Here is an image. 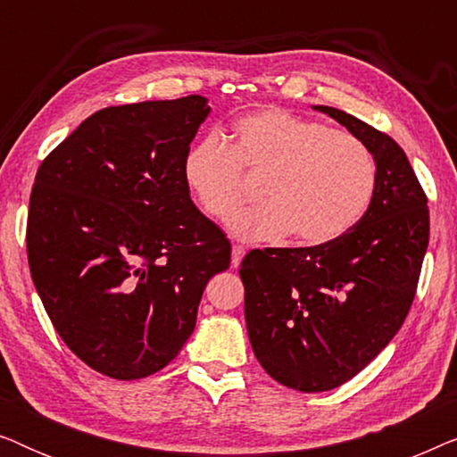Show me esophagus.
Returning <instances> with one entry per match:
<instances>
[{"label":"esophagus","mask_w":457,"mask_h":457,"mask_svg":"<svg viewBox=\"0 0 457 457\" xmlns=\"http://www.w3.org/2000/svg\"><path fill=\"white\" fill-rule=\"evenodd\" d=\"M243 255H245V247L243 245H233V258H230V264H233V268H237L241 264Z\"/></svg>","instance_id":"esophagus-1"}]
</instances>
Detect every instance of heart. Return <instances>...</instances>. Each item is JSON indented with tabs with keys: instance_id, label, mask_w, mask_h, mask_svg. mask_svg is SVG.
I'll return each instance as SVG.
<instances>
[{
	"instance_id": "1",
	"label": "heart",
	"mask_w": 457,
	"mask_h": 457,
	"mask_svg": "<svg viewBox=\"0 0 457 457\" xmlns=\"http://www.w3.org/2000/svg\"><path fill=\"white\" fill-rule=\"evenodd\" d=\"M247 174L264 177L266 202L230 218L245 241L293 233L305 245L339 239L370 208L378 168L368 145L345 130L268 108L237 118L233 145L210 130L187 149L183 180L205 216H228L247 193Z\"/></svg>"
}]
</instances>
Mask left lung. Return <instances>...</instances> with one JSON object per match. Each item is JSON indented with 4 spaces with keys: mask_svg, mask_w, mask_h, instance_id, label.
I'll return each instance as SVG.
<instances>
[{
    "mask_svg": "<svg viewBox=\"0 0 457 457\" xmlns=\"http://www.w3.org/2000/svg\"><path fill=\"white\" fill-rule=\"evenodd\" d=\"M370 149L377 191L364 218L314 247L253 249L241 262L249 341L277 383L335 389L402 328L428 247L427 193L403 149L370 124L316 105Z\"/></svg>",
    "mask_w": 457,
    "mask_h": 457,
    "instance_id": "left-lung-1",
    "label": "left lung"
}]
</instances>
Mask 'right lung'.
<instances>
[{
	"mask_svg": "<svg viewBox=\"0 0 457 457\" xmlns=\"http://www.w3.org/2000/svg\"><path fill=\"white\" fill-rule=\"evenodd\" d=\"M208 99L104 108L37 170L27 253L35 289L71 352L135 380L177 358L230 243L191 202L183 158Z\"/></svg>",
	"mask_w": 457,
	"mask_h": 457,
	"instance_id": "add662e5",
	"label": "right lung"
}]
</instances>
